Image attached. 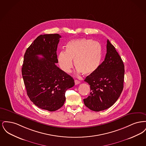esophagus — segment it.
<instances>
[{
  "mask_svg": "<svg viewBox=\"0 0 146 146\" xmlns=\"http://www.w3.org/2000/svg\"><path fill=\"white\" fill-rule=\"evenodd\" d=\"M74 82H75V84L76 85H78V84H80V82L79 81V80H74Z\"/></svg>",
  "mask_w": 146,
  "mask_h": 146,
  "instance_id": "34e87169",
  "label": "esophagus"
}]
</instances>
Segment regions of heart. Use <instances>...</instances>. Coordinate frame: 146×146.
Returning a JSON list of instances; mask_svg holds the SVG:
<instances>
[{
	"label": "heart",
	"instance_id": "heart-1",
	"mask_svg": "<svg viewBox=\"0 0 146 146\" xmlns=\"http://www.w3.org/2000/svg\"><path fill=\"white\" fill-rule=\"evenodd\" d=\"M102 58V48L99 42L90 39L72 40L66 46V52L61 51L57 57L58 64L63 72L70 73L74 61L79 73L89 75L98 68Z\"/></svg>",
	"mask_w": 146,
	"mask_h": 146
}]
</instances>
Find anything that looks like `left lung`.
Segmentation results:
<instances>
[{"mask_svg": "<svg viewBox=\"0 0 146 146\" xmlns=\"http://www.w3.org/2000/svg\"><path fill=\"white\" fill-rule=\"evenodd\" d=\"M107 53L97 70L84 81L90 85L84 104L93 111H104L114 104L120 96L124 80V65L115 47L107 40Z\"/></svg>", "mask_w": 146, "mask_h": 146, "instance_id": "obj_1", "label": "left lung"}]
</instances>
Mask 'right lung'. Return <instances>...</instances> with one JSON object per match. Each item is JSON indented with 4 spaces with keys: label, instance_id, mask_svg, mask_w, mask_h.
I'll use <instances>...</instances> for the list:
<instances>
[{
    "label": "right lung",
    "instance_id": "1",
    "mask_svg": "<svg viewBox=\"0 0 146 146\" xmlns=\"http://www.w3.org/2000/svg\"><path fill=\"white\" fill-rule=\"evenodd\" d=\"M61 37L58 34L38 36L26 50L22 67L29 99L38 107L50 111L62 106L66 91L74 85L73 78L56 65Z\"/></svg>",
    "mask_w": 146,
    "mask_h": 146
}]
</instances>
